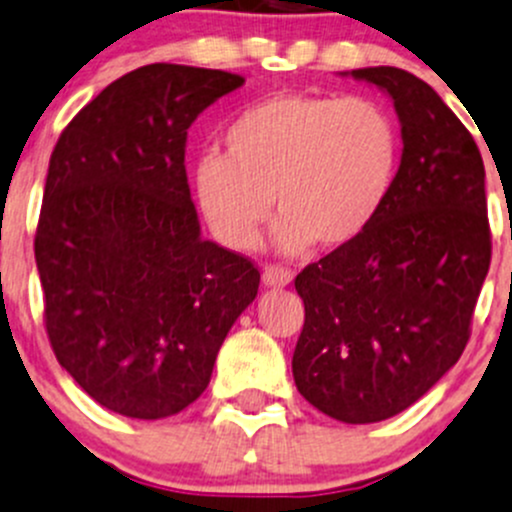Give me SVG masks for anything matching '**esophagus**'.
Listing matches in <instances>:
<instances>
[{
  "label": "esophagus",
  "mask_w": 512,
  "mask_h": 512,
  "mask_svg": "<svg viewBox=\"0 0 512 512\" xmlns=\"http://www.w3.org/2000/svg\"><path fill=\"white\" fill-rule=\"evenodd\" d=\"M262 282H265L267 287H287L289 282H292V272L280 265H267L265 270H262Z\"/></svg>",
  "instance_id": "obj_1"
}]
</instances>
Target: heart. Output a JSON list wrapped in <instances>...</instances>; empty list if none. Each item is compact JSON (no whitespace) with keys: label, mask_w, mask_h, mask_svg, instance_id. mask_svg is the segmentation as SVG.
<instances>
[{"label":"heart","mask_w":512,"mask_h":512,"mask_svg":"<svg viewBox=\"0 0 512 512\" xmlns=\"http://www.w3.org/2000/svg\"><path fill=\"white\" fill-rule=\"evenodd\" d=\"M223 141L225 156L195 158L193 190L213 235L237 252L260 242L272 200L285 255L352 245L389 200L401 163L399 123L369 96L262 98L227 123Z\"/></svg>","instance_id":"heart-1"}]
</instances>
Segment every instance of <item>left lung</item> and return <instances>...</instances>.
I'll return each mask as SVG.
<instances>
[{
    "mask_svg": "<svg viewBox=\"0 0 512 512\" xmlns=\"http://www.w3.org/2000/svg\"><path fill=\"white\" fill-rule=\"evenodd\" d=\"M352 76L391 96L404 151L369 230L294 280L304 327L292 374L322 414L376 423L416 404L461 359L490 227L483 158L441 96L396 66Z\"/></svg>",
    "mask_w": 512,
    "mask_h": 512,
    "instance_id": "left-lung-1",
    "label": "left lung"
}]
</instances>
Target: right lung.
I'll return each instance as SVG.
<instances>
[{"label": "right lung", "mask_w": 512, "mask_h": 512, "mask_svg": "<svg viewBox=\"0 0 512 512\" xmlns=\"http://www.w3.org/2000/svg\"><path fill=\"white\" fill-rule=\"evenodd\" d=\"M242 84L141 66L86 103L51 153L34 237L46 334L108 411L156 421L193 404L257 297V267L200 235L185 173L188 128Z\"/></svg>", "instance_id": "right-lung-1"}]
</instances>
